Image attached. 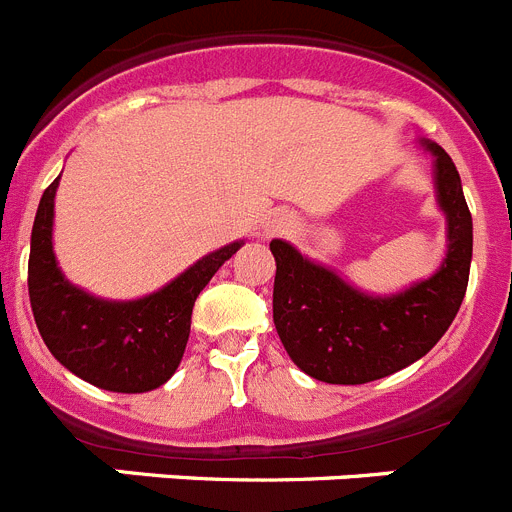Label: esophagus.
Instances as JSON below:
<instances>
[{
  "label": "esophagus",
  "mask_w": 512,
  "mask_h": 512,
  "mask_svg": "<svg viewBox=\"0 0 512 512\" xmlns=\"http://www.w3.org/2000/svg\"><path fill=\"white\" fill-rule=\"evenodd\" d=\"M292 228H295V220H292V215H284V212H274V215L266 217L264 235H282V233H289Z\"/></svg>",
  "instance_id": "1"
}]
</instances>
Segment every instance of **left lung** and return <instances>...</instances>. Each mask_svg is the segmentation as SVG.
<instances>
[{
    "label": "left lung",
    "instance_id": "left-lung-1",
    "mask_svg": "<svg viewBox=\"0 0 512 512\" xmlns=\"http://www.w3.org/2000/svg\"><path fill=\"white\" fill-rule=\"evenodd\" d=\"M433 153L438 207L446 215V259L433 277L397 295H366L336 271L305 259L287 241H271L277 259L274 325L289 359L312 379L366 384L400 372L441 341L467 295L472 264V212L454 161L441 146Z\"/></svg>",
    "mask_w": 512,
    "mask_h": 512
}]
</instances>
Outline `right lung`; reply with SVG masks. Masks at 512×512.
Segmentation results:
<instances>
[{
	"label": "right lung",
	"mask_w": 512,
	"mask_h": 512,
	"mask_svg": "<svg viewBox=\"0 0 512 512\" xmlns=\"http://www.w3.org/2000/svg\"><path fill=\"white\" fill-rule=\"evenodd\" d=\"M58 179L40 197L27 261V289L40 336L71 374L94 387L125 395L156 390L182 361L194 300L243 241L207 253L153 295L102 300L74 287L58 269L53 253Z\"/></svg>",
	"instance_id": "right-lung-1"
}]
</instances>
